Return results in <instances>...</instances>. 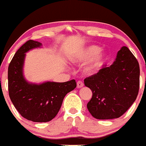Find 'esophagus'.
Instances as JSON below:
<instances>
[{
  "instance_id": "34e87169",
  "label": "esophagus",
  "mask_w": 146,
  "mask_h": 146,
  "mask_svg": "<svg viewBox=\"0 0 146 146\" xmlns=\"http://www.w3.org/2000/svg\"><path fill=\"white\" fill-rule=\"evenodd\" d=\"M84 84H83V82L82 81H78L77 83V88H81L82 87H83Z\"/></svg>"
}]
</instances>
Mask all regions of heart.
Instances as JSON below:
<instances>
[{
    "label": "heart",
    "mask_w": 146,
    "mask_h": 146,
    "mask_svg": "<svg viewBox=\"0 0 146 146\" xmlns=\"http://www.w3.org/2000/svg\"><path fill=\"white\" fill-rule=\"evenodd\" d=\"M71 60L75 64H82L90 60L83 68V72L91 75L102 68L108 60V55L97 45H89L74 52Z\"/></svg>",
    "instance_id": "b5f03b06"
}]
</instances>
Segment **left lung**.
Listing matches in <instances>:
<instances>
[{
    "instance_id": "obj_1",
    "label": "left lung",
    "mask_w": 146,
    "mask_h": 146,
    "mask_svg": "<svg viewBox=\"0 0 146 146\" xmlns=\"http://www.w3.org/2000/svg\"><path fill=\"white\" fill-rule=\"evenodd\" d=\"M93 96L87 104L88 111L96 119L121 117L137 99L140 87L138 61L128 47H122L110 66L84 80Z\"/></svg>"
}]
</instances>
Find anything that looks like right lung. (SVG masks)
<instances>
[{
  "label": "right lung",
  "mask_w": 146,
  "mask_h": 146,
  "mask_svg": "<svg viewBox=\"0 0 146 146\" xmlns=\"http://www.w3.org/2000/svg\"><path fill=\"white\" fill-rule=\"evenodd\" d=\"M42 47V43L29 40L14 55L8 69L9 94L11 102L23 118L33 122H47L58 113L67 94L77 87L74 80L65 82L39 84L26 80L23 66L26 52Z\"/></svg>",
  "instance_id": "add662e5"
}]
</instances>
